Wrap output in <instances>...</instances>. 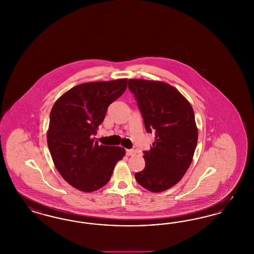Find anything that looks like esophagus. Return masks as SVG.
<instances>
[{
	"label": "esophagus",
	"instance_id": "34e87169",
	"mask_svg": "<svg viewBox=\"0 0 254 254\" xmlns=\"http://www.w3.org/2000/svg\"><path fill=\"white\" fill-rule=\"evenodd\" d=\"M126 153H127V156H132V155L135 154V150L134 149H127Z\"/></svg>",
	"mask_w": 254,
	"mask_h": 254
}]
</instances>
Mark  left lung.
I'll list each match as a JSON object with an SVG mask.
<instances>
[{
  "instance_id": "8db88e82",
  "label": "left lung",
  "mask_w": 254,
  "mask_h": 254,
  "mask_svg": "<svg viewBox=\"0 0 254 254\" xmlns=\"http://www.w3.org/2000/svg\"><path fill=\"white\" fill-rule=\"evenodd\" d=\"M128 88L146 132L155 134V142L144 151L145 169L135 173V179L149 191H165L181 180L192 162L198 141L193 109L175 87L164 82L129 79Z\"/></svg>"
}]
</instances>
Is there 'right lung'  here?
<instances>
[{"label": "right lung", "mask_w": 254, "mask_h": 254, "mask_svg": "<svg viewBox=\"0 0 254 254\" xmlns=\"http://www.w3.org/2000/svg\"><path fill=\"white\" fill-rule=\"evenodd\" d=\"M127 79L76 85L55 102L49 115L48 145L62 177L75 189L91 192L109 181L126 150L98 145L92 138L109 105L127 89Z\"/></svg>", "instance_id": "1"}]
</instances>
